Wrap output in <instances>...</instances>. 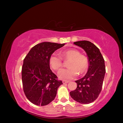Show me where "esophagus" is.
I'll list each match as a JSON object with an SVG mask.
<instances>
[{
    "label": "esophagus",
    "mask_w": 123,
    "mask_h": 123,
    "mask_svg": "<svg viewBox=\"0 0 123 123\" xmlns=\"http://www.w3.org/2000/svg\"><path fill=\"white\" fill-rule=\"evenodd\" d=\"M62 83H63V84H67V83H68V81H67L63 80L62 81Z\"/></svg>",
    "instance_id": "34e87169"
}]
</instances>
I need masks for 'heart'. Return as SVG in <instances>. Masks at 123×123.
<instances>
[{
  "instance_id": "heart-1",
  "label": "heart",
  "mask_w": 123,
  "mask_h": 123,
  "mask_svg": "<svg viewBox=\"0 0 123 123\" xmlns=\"http://www.w3.org/2000/svg\"><path fill=\"white\" fill-rule=\"evenodd\" d=\"M62 58L65 61H69L68 67L62 69L58 73L59 78L64 80H70L76 78L78 73L84 74L88 69V60L86 56L81 54L77 49L66 50L61 53ZM61 57L53 54L49 57V63L52 69L59 71L63 66V62Z\"/></svg>"
}]
</instances>
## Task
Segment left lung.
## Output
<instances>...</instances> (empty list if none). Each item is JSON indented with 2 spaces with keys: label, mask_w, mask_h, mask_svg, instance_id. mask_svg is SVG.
<instances>
[{
  "label": "left lung",
  "mask_w": 123,
  "mask_h": 123,
  "mask_svg": "<svg viewBox=\"0 0 123 123\" xmlns=\"http://www.w3.org/2000/svg\"><path fill=\"white\" fill-rule=\"evenodd\" d=\"M74 44L86 51L89 66L84 78L75 81L77 87L70 95L79 103L89 104L95 100L101 92L106 72L105 61L98 48L91 42L81 41Z\"/></svg>",
  "instance_id": "left-lung-1"
}]
</instances>
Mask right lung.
I'll return each instance as SVG.
<instances>
[{"instance_id": "obj_1", "label": "right lung", "mask_w": 123, "mask_h": 123, "mask_svg": "<svg viewBox=\"0 0 123 123\" xmlns=\"http://www.w3.org/2000/svg\"><path fill=\"white\" fill-rule=\"evenodd\" d=\"M42 42L33 47L25 57L22 69V79L25 96L32 104L44 106L54 100L62 81L50 68L49 59L54 52L64 46Z\"/></svg>"}]
</instances>
